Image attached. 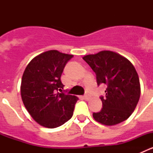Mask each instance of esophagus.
<instances>
[{
	"label": "esophagus",
	"mask_w": 153,
	"mask_h": 153,
	"mask_svg": "<svg viewBox=\"0 0 153 153\" xmlns=\"http://www.w3.org/2000/svg\"><path fill=\"white\" fill-rule=\"evenodd\" d=\"M90 95H89V94H86L85 96H83V98H84V100H89L90 99Z\"/></svg>",
	"instance_id": "obj_1"
}]
</instances>
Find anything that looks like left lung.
Instances as JSON below:
<instances>
[{
	"instance_id": "8db88e82",
	"label": "left lung",
	"mask_w": 153,
	"mask_h": 153,
	"mask_svg": "<svg viewBox=\"0 0 153 153\" xmlns=\"http://www.w3.org/2000/svg\"><path fill=\"white\" fill-rule=\"evenodd\" d=\"M83 59L95 72L97 84L107 85L106 97H100L102 108L93 113L94 120L105 126L125 121L136 109L141 93L134 66L123 56L110 51L86 55Z\"/></svg>"
}]
</instances>
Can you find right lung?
<instances>
[{"mask_svg": "<svg viewBox=\"0 0 153 153\" xmlns=\"http://www.w3.org/2000/svg\"><path fill=\"white\" fill-rule=\"evenodd\" d=\"M74 56L56 50L46 51L30 60L23 74L21 95L31 117L44 127L53 129L68 121L78 100L60 93L65 65Z\"/></svg>", "mask_w": 153, "mask_h": 153, "instance_id": "add662e5", "label": "right lung"}]
</instances>
